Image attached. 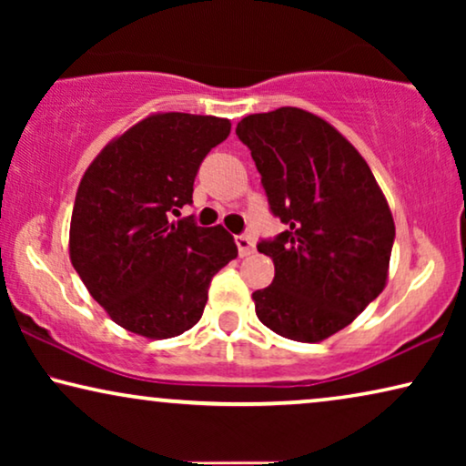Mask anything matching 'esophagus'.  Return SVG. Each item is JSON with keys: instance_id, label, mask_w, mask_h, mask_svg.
<instances>
[{"instance_id": "obj_1", "label": "esophagus", "mask_w": 466, "mask_h": 466, "mask_svg": "<svg viewBox=\"0 0 466 466\" xmlns=\"http://www.w3.org/2000/svg\"><path fill=\"white\" fill-rule=\"evenodd\" d=\"M235 244H238L239 257H248V254L254 252V241L250 235H235Z\"/></svg>"}]
</instances>
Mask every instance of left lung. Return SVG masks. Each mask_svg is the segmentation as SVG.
Segmentation results:
<instances>
[{"mask_svg": "<svg viewBox=\"0 0 466 466\" xmlns=\"http://www.w3.org/2000/svg\"><path fill=\"white\" fill-rule=\"evenodd\" d=\"M235 133L286 225L257 244L276 265L271 286L252 292L258 320L286 339H327L386 286L394 222L384 195L359 150L314 114H250Z\"/></svg>", "mask_w": 466, "mask_h": 466, "instance_id": "8db88e82", "label": "left lung"}]
</instances>
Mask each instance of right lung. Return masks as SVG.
<instances>
[{"mask_svg": "<svg viewBox=\"0 0 466 466\" xmlns=\"http://www.w3.org/2000/svg\"><path fill=\"white\" fill-rule=\"evenodd\" d=\"M228 131L227 118L155 114L107 144L82 176L69 257L95 301L131 333L167 339L195 327L212 278L238 257L222 227L177 218L193 203L203 158Z\"/></svg>", "mask_w": 466, "mask_h": 466, "instance_id": "add662e5", "label": "right lung"}]
</instances>
